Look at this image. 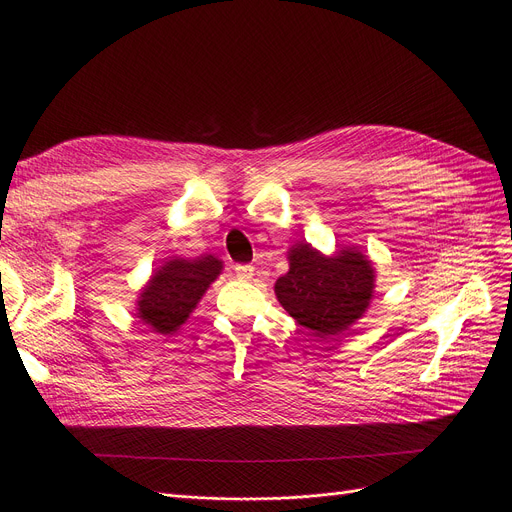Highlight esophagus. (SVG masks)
Masks as SVG:
<instances>
[{
	"mask_svg": "<svg viewBox=\"0 0 512 512\" xmlns=\"http://www.w3.org/2000/svg\"><path fill=\"white\" fill-rule=\"evenodd\" d=\"M234 274H236L240 280H251L253 274H255V268L249 266V263H240V266L234 268Z\"/></svg>",
	"mask_w": 512,
	"mask_h": 512,
	"instance_id": "34e87169",
	"label": "esophagus"
}]
</instances>
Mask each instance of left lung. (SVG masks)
I'll list each match as a JSON object with an SVG mask.
<instances>
[{
	"label": "left lung",
	"mask_w": 512,
	"mask_h": 512,
	"mask_svg": "<svg viewBox=\"0 0 512 512\" xmlns=\"http://www.w3.org/2000/svg\"><path fill=\"white\" fill-rule=\"evenodd\" d=\"M373 263L356 249L327 257L312 244L289 251V272L274 285L280 306L318 337H333L361 318L373 297Z\"/></svg>",
	"instance_id": "left-lung-1"
}]
</instances>
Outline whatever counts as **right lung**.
Here are the masks:
<instances>
[{"mask_svg": "<svg viewBox=\"0 0 512 512\" xmlns=\"http://www.w3.org/2000/svg\"><path fill=\"white\" fill-rule=\"evenodd\" d=\"M223 270L221 259H168L151 274L137 301V316L154 333H175Z\"/></svg>", "mask_w": 512, "mask_h": 512, "instance_id": "right-lung-1", "label": "right lung"}]
</instances>
